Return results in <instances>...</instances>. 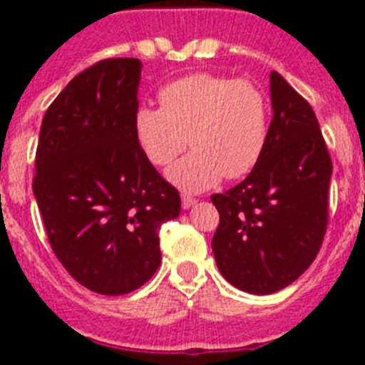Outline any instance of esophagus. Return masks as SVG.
Returning a JSON list of instances; mask_svg holds the SVG:
<instances>
[{
    "label": "esophagus",
    "instance_id": "34e87169",
    "mask_svg": "<svg viewBox=\"0 0 365 365\" xmlns=\"http://www.w3.org/2000/svg\"><path fill=\"white\" fill-rule=\"evenodd\" d=\"M195 205H197V199L188 195V193H182V208H185V210H188V208H192V206Z\"/></svg>",
    "mask_w": 365,
    "mask_h": 365
}]
</instances>
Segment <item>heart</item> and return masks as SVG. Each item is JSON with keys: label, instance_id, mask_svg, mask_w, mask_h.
I'll return each mask as SVG.
<instances>
[{"label": "heart", "instance_id": "1", "mask_svg": "<svg viewBox=\"0 0 365 365\" xmlns=\"http://www.w3.org/2000/svg\"><path fill=\"white\" fill-rule=\"evenodd\" d=\"M160 108L140 106L135 135L155 166H168L190 146L192 153L170 168L168 179L188 192L241 179L265 153L270 102L247 78L197 73L172 80L159 91Z\"/></svg>", "mask_w": 365, "mask_h": 365}]
</instances>
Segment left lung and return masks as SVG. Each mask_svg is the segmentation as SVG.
Wrapping results in <instances>:
<instances>
[{
    "label": "left lung",
    "mask_w": 365,
    "mask_h": 365,
    "mask_svg": "<svg viewBox=\"0 0 365 365\" xmlns=\"http://www.w3.org/2000/svg\"><path fill=\"white\" fill-rule=\"evenodd\" d=\"M274 117L265 153L240 185L214 193L212 237L227 282L272 294L298 279L320 252L329 221L333 163L311 104L282 74L270 73Z\"/></svg>",
    "instance_id": "8db88e82"
}]
</instances>
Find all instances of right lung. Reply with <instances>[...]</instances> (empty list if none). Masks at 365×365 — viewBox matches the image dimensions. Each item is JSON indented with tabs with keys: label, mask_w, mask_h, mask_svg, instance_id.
I'll use <instances>...</instances> for the list:
<instances>
[{
	"label": "right lung",
	"mask_w": 365,
	"mask_h": 365,
	"mask_svg": "<svg viewBox=\"0 0 365 365\" xmlns=\"http://www.w3.org/2000/svg\"><path fill=\"white\" fill-rule=\"evenodd\" d=\"M137 58H108L78 73L41 120L32 190L54 256L104 296L143 287L160 265L159 228L180 195L135 135Z\"/></svg>",
	"instance_id": "right-lung-1"
}]
</instances>
